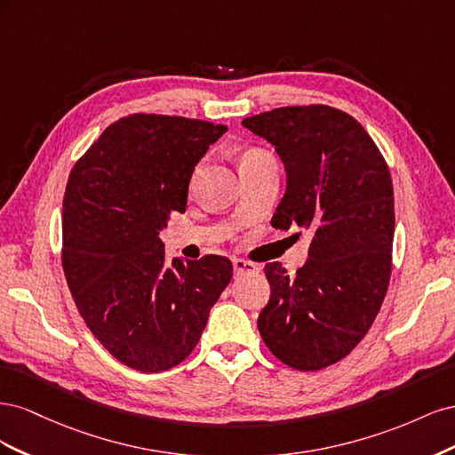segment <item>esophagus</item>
<instances>
[{
  "label": "esophagus",
  "mask_w": 455,
  "mask_h": 455,
  "mask_svg": "<svg viewBox=\"0 0 455 455\" xmlns=\"http://www.w3.org/2000/svg\"><path fill=\"white\" fill-rule=\"evenodd\" d=\"M233 269H235V275H243V273L258 271V266L252 264V261L243 259V258H233Z\"/></svg>",
  "instance_id": "1"
}]
</instances>
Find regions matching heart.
<instances>
[{"mask_svg":"<svg viewBox=\"0 0 455 455\" xmlns=\"http://www.w3.org/2000/svg\"><path fill=\"white\" fill-rule=\"evenodd\" d=\"M271 161H275L273 156L269 154V151L261 149V148H246L239 157L241 169H251V167H256V164L271 163Z\"/></svg>","mask_w":455,"mask_h":455,"instance_id":"obj_1","label":"heart"}]
</instances>
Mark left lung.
Masks as SVG:
<instances>
[{
	"instance_id": "8db88e82",
	"label": "left lung",
	"mask_w": 455,
	"mask_h": 455,
	"mask_svg": "<svg viewBox=\"0 0 455 455\" xmlns=\"http://www.w3.org/2000/svg\"><path fill=\"white\" fill-rule=\"evenodd\" d=\"M277 149L286 191L271 226L309 229V258L294 277L266 264L271 286L258 330L267 349L296 370L347 356L387 294L395 197L389 167L353 116L324 104L284 106L243 119Z\"/></svg>"
}]
</instances>
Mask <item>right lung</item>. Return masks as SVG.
I'll return each instance as SVG.
<instances>
[{"label":"right lung","mask_w":455,"mask_h":455,"mask_svg":"<svg viewBox=\"0 0 455 455\" xmlns=\"http://www.w3.org/2000/svg\"><path fill=\"white\" fill-rule=\"evenodd\" d=\"M228 131L209 121L132 114L77 159L62 201V267L79 315L119 363L163 371L196 349L229 284L224 256L164 264L159 233L186 212L196 164Z\"/></svg>","instance_id":"right-lung-1"}]
</instances>
